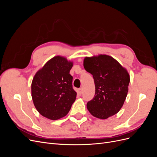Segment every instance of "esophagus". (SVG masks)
<instances>
[{
    "label": "esophagus",
    "mask_w": 157,
    "mask_h": 157,
    "mask_svg": "<svg viewBox=\"0 0 157 157\" xmlns=\"http://www.w3.org/2000/svg\"><path fill=\"white\" fill-rule=\"evenodd\" d=\"M78 92L79 93V94H81L82 93V88H80L78 89Z\"/></svg>",
    "instance_id": "1"
}]
</instances>
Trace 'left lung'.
<instances>
[{"label":"left lung","instance_id":"1","mask_svg":"<svg viewBox=\"0 0 157 157\" xmlns=\"http://www.w3.org/2000/svg\"><path fill=\"white\" fill-rule=\"evenodd\" d=\"M84 67L92 75L96 88L93 99L86 105L89 112L101 119L115 115L122 107L128 92L130 79L127 71L107 55L85 58Z\"/></svg>","mask_w":157,"mask_h":157}]
</instances>
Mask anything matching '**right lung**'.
I'll return each instance as SVG.
<instances>
[{
	"mask_svg": "<svg viewBox=\"0 0 157 157\" xmlns=\"http://www.w3.org/2000/svg\"><path fill=\"white\" fill-rule=\"evenodd\" d=\"M73 63L56 56L35 74L31 84L33 103L41 115L51 120L65 117L75 102L77 92L73 88L69 71Z\"/></svg>",
	"mask_w": 157,
	"mask_h": 157,
	"instance_id": "1",
	"label": "right lung"
}]
</instances>
